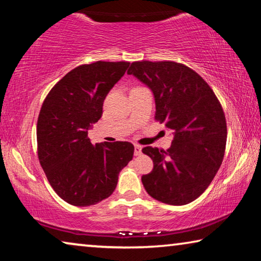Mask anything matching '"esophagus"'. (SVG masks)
<instances>
[{
    "label": "esophagus",
    "mask_w": 261,
    "mask_h": 261,
    "mask_svg": "<svg viewBox=\"0 0 261 261\" xmlns=\"http://www.w3.org/2000/svg\"><path fill=\"white\" fill-rule=\"evenodd\" d=\"M142 154V146L138 145V144H136L135 145V155H140Z\"/></svg>",
    "instance_id": "34e87169"
}]
</instances>
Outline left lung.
Masks as SVG:
<instances>
[{
	"mask_svg": "<svg viewBox=\"0 0 261 261\" xmlns=\"http://www.w3.org/2000/svg\"><path fill=\"white\" fill-rule=\"evenodd\" d=\"M127 74L150 87L154 119L174 131L168 150H142L153 160L152 172L142 176L144 187L163 203H190L212 184L224 158L227 130L221 102L203 77L175 61H135Z\"/></svg>",
	"mask_w": 261,
	"mask_h": 261,
	"instance_id": "1",
	"label": "left lung"
}]
</instances>
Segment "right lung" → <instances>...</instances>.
Returning <instances> with one entry per match:
<instances>
[{
  "label": "right lung",
  "instance_id": "add662e5",
  "mask_svg": "<svg viewBox=\"0 0 261 261\" xmlns=\"http://www.w3.org/2000/svg\"><path fill=\"white\" fill-rule=\"evenodd\" d=\"M130 63L96 61L80 65L60 79L41 105L37 153L55 192L72 205L96 204L109 197L118 174L132 160L129 142L93 145L90 124L102 116L103 101Z\"/></svg>",
  "mask_w": 261,
  "mask_h": 261
}]
</instances>
